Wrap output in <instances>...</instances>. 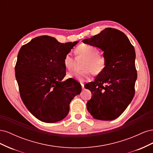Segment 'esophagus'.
Returning a JSON list of instances; mask_svg holds the SVG:
<instances>
[{
  "label": "esophagus",
  "mask_w": 153,
  "mask_h": 153,
  "mask_svg": "<svg viewBox=\"0 0 153 153\" xmlns=\"http://www.w3.org/2000/svg\"><path fill=\"white\" fill-rule=\"evenodd\" d=\"M81 85H82V89H84V84H81Z\"/></svg>",
  "instance_id": "34e87169"
}]
</instances>
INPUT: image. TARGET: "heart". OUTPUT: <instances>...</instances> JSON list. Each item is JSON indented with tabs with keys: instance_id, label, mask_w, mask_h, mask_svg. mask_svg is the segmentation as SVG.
Masks as SVG:
<instances>
[{
	"instance_id": "obj_1",
	"label": "heart",
	"mask_w": 153,
	"mask_h": 153,
	"mask_svg": "<svg viewBox=\"0 0 153 153\" xmlns=\"http://www.w3.org/2000/svg\"><path fill=\"white\" fill-rule=\"evenodd\" d=\"M75 53L78 58L84 59L82 63V70L68 73V78H75L80 82L89 80L91 73L95 75H100L106 68V60L102 55L99 54L98 48L92 45L82 44L75 49ZM63 64L68 71H71L75 66V60L68 53L64 57Z\"/></svg>"
}]
</instances>
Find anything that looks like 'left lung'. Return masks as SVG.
<instances>
[{
  "instance_id": "left-lung-1",
  "label": "left lung",
  "mask_w": 153,
  "mask_h": 153,
  "mask_svg": "<svg viewBox=\"0 0 153 153\" xmlns=\"http://www.w3.org/2000/svg\"><path fill=\"white\" fill-rule=\"evenodd\" d=\"M83 42L102 50L106 60L104 71L87 85L92 93L87 110L96 119L112 121L123 113L135 95V48L125 34L112 28Z\"/></svg>"
}]
</instances>
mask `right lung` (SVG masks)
Here are the masks:
<instances>
[{"mask_svg": "<svg viewBox=\"0 0 153 153\" xmlns=\"http://www.w3.org/2000/svg\"><path fill=\"white\" fill-rule=\"evenodd\" d=\"M78 43H61L54 38L41 36L21 47L15 66L20 97L35 117L47 123L65 118L69 103L81 92L73 80L62 81L66 75L63 59Z\"/></svg>", "mask_w": 153, "mask_h": 153, "instance_id": "right-lung-1", "label": "right lung"}]
</instances>
